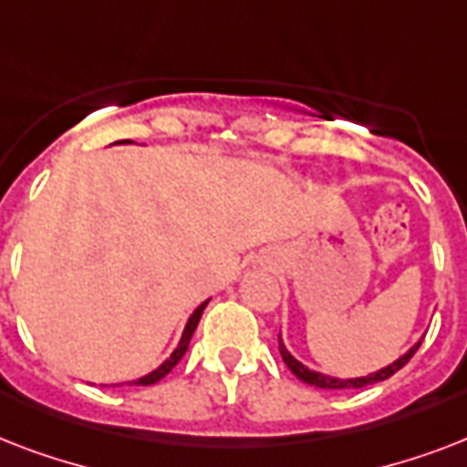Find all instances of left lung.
I'll use <instances>...</instances> for the list:
<instances>
[{"mask_svg":"<svg viewBox=\"0 0 467 467\" xmlns=\"http://www.w3.org/2000/svg\"><path fill=\"white\" fill-rule=\"evenodd\" d=\"M421 341H417L407 354H402L398 361H392L390 366H385V368L376 370V373H368V376H361V378H334V376H325V373H319V370H312L307 366L296 358V356L285 348L284 339H281V334H278V351L284 356V363L291 368V373L296 378H300L303 383L307 385H315V388H322V390H347V388H363V385H373V383H380V380H388L390 376H395L402 366H405L410 358L414 356V351L420 348Z\"/></svg>","mask_w":467,"mask_h":467,"instance_id":"obj_1","label":"left lung"}]
</instances>
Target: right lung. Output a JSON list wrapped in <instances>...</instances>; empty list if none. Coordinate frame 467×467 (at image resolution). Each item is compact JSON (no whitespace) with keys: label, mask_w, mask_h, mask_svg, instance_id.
<instances>
[{"label":"right lung","mask_w":467,"mask_h":467,"mask_svg":"<svg viewBox=\"0 0 467 467\" xmlns=\"http://www.w3.org/2000/svg\"><path fill=\"white\" fill-rule=\"evenodd\" d=\"M119 142H130V140H119ZM205 306H208V300H205V303H201V306L193 310V315H191L189 322H186V327H183V334H182V339H179V347L171 351V356H169L167 361L161 363V366H157V368L152 370V373H148V376L138 378V380H130V385H155L157 380H161V378L167 376L169 370L174 368L176 363L182 361V356L186 354V348H189V341H191V337H193V332H196L198 319H201V315H203Z\"/></svg>","instance_id":"add662e5"}]
</instances>
